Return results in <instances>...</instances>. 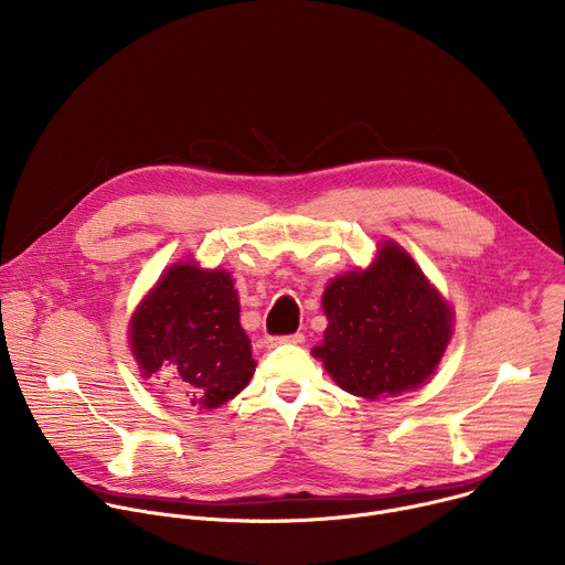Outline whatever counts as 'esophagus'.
<instances>
[{"label":"esophagus","instance_id":"1","mask_svg":"<svg viewBox=\"0 0 565 565\" xmlns=\"http://www.w3.org/2000/svg\"><path fill=\"white\" fill-rule=\"evenodd\" d=\"M303 342V333H292V335H268L266 338V347L275 349L279 344H301Z\"/></svg>","mask_w":565,"mask_h":565}]
</instances>
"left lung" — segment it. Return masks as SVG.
Wrapping results in <instances>:
<instances>
[{"label":"left lung","instance_id":"left-lung-1","mask_svg":"<svg viewBox=\"0 0 565 565\" xmlns=\"http://www.w3.org/2000/svg\"><path fill=\"white\" fill-rule=\"evenodd\" d=\"M321 306L329 329L312 355L344 391L366 399L420 386L451 338V308L393 244L369 270L331 281Z\"/></svg>","mask_w":565,"mask_h":565}]
</instances>
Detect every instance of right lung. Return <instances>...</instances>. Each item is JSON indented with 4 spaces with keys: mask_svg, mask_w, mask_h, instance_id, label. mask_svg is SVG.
Returning a JSON list of instances; mask_svg holds the SVG:
<instances>
[{
    "mask_svg": "<svg viewBox=\"0 0 565 565\" xmlns=\"http://www.w3.org/2000/svg\"><path fill=\"white\" fill-rule=\"evenodd\" d=\"M129 340L142 377L170 373L192 407H221L244 391L257 366L225 270L170 268L136 310Z\"/></svg>",
    "mask_w": 565,
    "mask_h": 565,
    "instance_id": "obj_1",
    "label": "right lung"
}]
</instances>
